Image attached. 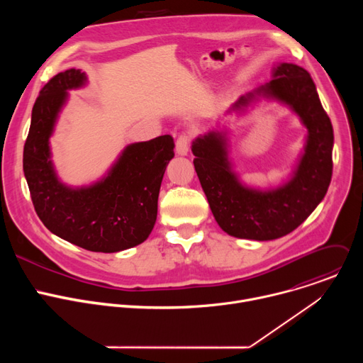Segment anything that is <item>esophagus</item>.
Returning a JSON list of instances; mask_svg holds the SVG:
<instances>
[{
  "instance_id": "esophagus-1",
  "label": "esophagus",
  "mask_w": 363,
  "mask_h": 363,
  "mask_svg": "<svg viewBox=\"0 0 363 363\" xmlns=\"http://www.w3.org/2000/svg\"><path fill=\"white\" fill-rule=\"evenodd\" d=\"M189 142H191V136L189 133H182L178 136L177 139V153L178 155H186L188 149H189Z\"/></svg>"
}]
</instances>
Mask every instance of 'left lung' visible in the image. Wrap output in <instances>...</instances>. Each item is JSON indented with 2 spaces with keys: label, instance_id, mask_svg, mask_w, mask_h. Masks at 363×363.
Here are the masks:
<instances>
[{
  "label": "left lung",
  "instance_id": "left-lung-1",
  "mask_svg": "<svg viewBox=\"0 0 363 363\" xmlns=\"http://www.w3.org/2000/svg\"><path fill=\"white\" fill-rule=\"evenodd\" d=\"M255 96L286 103L307 128L304 153L287 184L270 191L244 186L231 171L223 132L196 138L192 153L196 175L218 225L237 238L267 241L296 230L325 198L333 171V128L313 79L300 66L279 65L270 83L241 96L228 112L245 108Z\"/></svg>",
  "mask_w": 363,
  "mask_h": 363
}]
</instances>
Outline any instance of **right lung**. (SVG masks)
Instances as JSON below:
<instances>
[{
    "label": "right lung",
    "mask_w": 363,
    "mask_h": 363,
    "mask_svg": "<svg viewBox=\"0 0 363 363\" xmlns=\"http://www.w3.org/2000/svg\"><path fill=\"white\" fill-rule=\"evenodd\" d=\"M86 74L69 69L51 77L33 106L23 169L34 210L60 238L96 252H116L143 242L157 221L158 196L174 138L158 136L126 146L108 177L86 188L63 185L50 160L48 139L67 99Z\"/></svg>",
    "instance_id": "right-lung-1"
}]
</instances>
